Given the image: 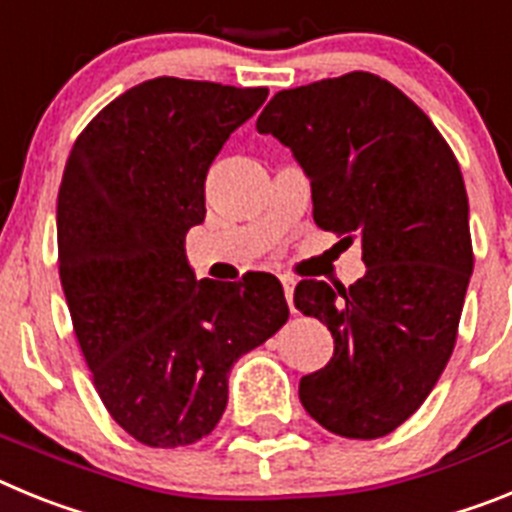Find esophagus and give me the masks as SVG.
Returning <instances> with one entry per match:
<instances>
[{"instance_id": "obj_1", "label": "esophagus", "mask_w": 512, "mask_h": 512, "mask_svg": "<svg viewBox=\"0 0 512 512\" xmlns=\"http://www.w3.org/2000/svg\"><path fill=\"white\" fill-rule=\"evenodd\" d=\"M282 287H284V297H287V302H289V310L295 312V305H292V297H295V279L289 277V274H284Z\"/></svg>"}]
</instances>
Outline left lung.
Segmentation results:
<instances>
[{
	"label": "left lung",
	"instance_id": "1",
	"mask_svg": "<svg viewBox=\"0 0 512 512\" xmlns=\"http://www.w3.org/2000/svg\"><path fill=\"white\" fill-rule=\"evenodd\" d=\"M256 130L292 148L315 225L361 241L366 266L351 287L297 284V310L336 341L328 366L300 379L302 405L336 436H387L431 395L459 333L474 266L459 161L431 117L369 71L277 92Z\"/></svg>",
	"mask_w": 512,
	"mask_h": 512
}]
</instances>
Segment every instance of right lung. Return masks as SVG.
Masks as SVG:
<instances>
[{"label":"right lung","mask_w":512,"mask_h":512,"mask_svg":"<svg viewBox=\"0 0 512 512\" xmlns=\"http://www.w3.org/2000/svg\"><path fill=\"white\" fill-rule=\"evenodd\" d=\"M266 87L158 76L81 130L58 189V271L99 400L153 449L210 436L233 364L287 323L277 277L194 279L205 179Z\"/></svg>","instance_id":"1"}]
</instances>
